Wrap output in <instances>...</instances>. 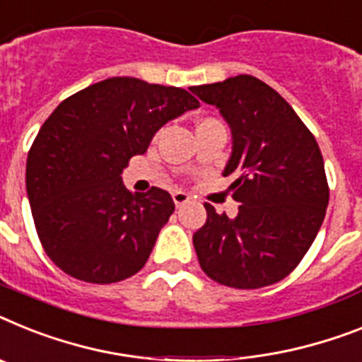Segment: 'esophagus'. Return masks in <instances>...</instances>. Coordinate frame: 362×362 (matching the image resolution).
<instances>
[{
	"label": "esophagus",
	"mask_w": 362,
	"mask_h": 362,
	"mask_svg": "<svg viewBox=\"0 0 362 362\" xmlns=\"http://www.w3.org/2000/svg\"><path fill=\"white\" fill-rule=\"evenodd\" d=\"M173 202H175L176 208H182V206L189 202V195L184 193V191H173Z\"/></svg>",
	"instance_id": "esophagus-1"
}]
</instances>
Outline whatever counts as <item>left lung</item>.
<instances>
[{"label": "left lung", "instance_id": "1", "mask_svg": "<svg viewBox=\"0 0 362 362\" xmlns=\"http://www.w3.org/2000/svg\"><path fill=\"white\" fill-rule=\"evenodd\" d=\"M232 129L239 214L206 202V224L193 235L200 269L233 289H259L289 276L317 238L329 202L324 158L311 130L276 90L252 75L193 86Z\"/></svg>", "mask_w": 362, "mask_h": 362}]
</instances>
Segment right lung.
Here are the masks:
<instances>
[{"label": "right lung", "instance_id": "right-lung-1", "mask_svg": "<svg viewBox=\"0 0 362 362\" xmlns=\"http://www.w3.org/2000/svg\"><path fill=\"white\" fill-rule=\"evenodd\" d=\"M199 106L182 88L112 77L54 108L25 169L36 233L54 265L99 285L144 269L175 202L160 187L130 193L121 173L158 129Z\"/></svg>", "mask_w": 362, "mask_h": 362}]
</instances>
